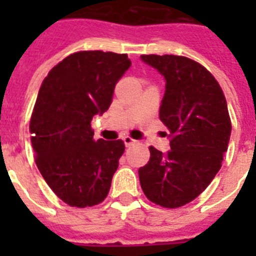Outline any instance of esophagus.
<instances>
[{"mask_svg": "<svg viewBox=\"0 0 256 256\" xmlns=\"http://www.w3.org/2000/svg\"><path fill=\"white\" fill-rule=\"evenodd\" d=\"M124 144H126L128 148H130V146H132V144H136V140H132V136H124Z\"/></svg>", "mask_w": 256, "mask_h": 256, "instance_id": "obj_1", "label": "esophagus"}]
</instances>
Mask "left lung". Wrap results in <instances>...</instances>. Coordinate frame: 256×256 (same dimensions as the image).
I'll return each instance as SVG.
<instances>
[{
    "mask_svg": "<svg viewBox=\"0 0 256 256\" xmlns=\"http://www.w3.org/2000/svg\"><path fill=\"white\" fill-rule=\"evenodd\" d=\"M140 58L166 80L160 120L170 132L171 148H148L150 160L138 170L140 187L152 203L176 208L202 194L222 168L230 114L223 90L204 66L172 54Z\"/></svg>",
    "mask_w": 256,
    "mask_h": 256,
    "instance_id": "left-lung-1",
    "label": "left lung"
}]
</instances>
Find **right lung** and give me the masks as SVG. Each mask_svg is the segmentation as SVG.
I'll list each match as a JSON object with an SVG mask.
<instances>
[{
  "label": "right lung",
  "instance_id": "1",
  "mask_svg": "<svg viewBox=\"0 0 256 256\" xmlns=\"http://www.w3.org/2000/svg\"><path fill=\"white\" fill-rule=\"evenodd\" d=\"M128 54L82 50L68 56L42 81L29 130L37 168L72 207L104 202L124 152L122 140H92V120L108 108Z\"/></svg>",
  "mask_w": 256,
  "mask_h": 256
}]
</instances>
